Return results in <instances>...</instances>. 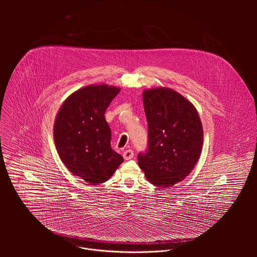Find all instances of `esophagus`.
<instances>
[{"instance_id": "obj_1", "label": "esophagus", "mask_w": 257, "mask_h": 257, "mask_svg": "<svg viewBox=\"0 0 257 257\" xmlns=\"http://www.w3.org/2000/svg\"><path fill=\"white\" fill-rule=\"evenodd\" d=\"M122 156H123V158H124L125 160H130V159H132V158L134 157V151H133L132 149L124 150Z\"/></svg>"}]
</instances>
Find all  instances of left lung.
Listing matches in <instances>:
<instances>
[{
    "label": "left lung",
    "mask_w": 257,
    "mask_h": 257,
    "mask_svg": "<svg viewBox=\"0 0 257 257\" xmlns=\"http://www.w3.org/2000/svg\"><path fill=\"white\" fill-rule=\"evenodd\" d=\"M147 147L139 166L154 186L167 188L185 179L203 147V127L196 108L177 92L157 88L144 92Z\"/></svg>",
    "instance_id": "obj_1"
}]
</instances>
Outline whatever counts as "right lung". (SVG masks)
<instances>
[{"label":"right lung","mask_w":257,"mask_h":257,"mask_svg":"<svg viewBox=\"0 0 257 257\" xmlns=\"http://www.w3.org/2000/svg\"><path fill=\"white\" fill-rule=\"evenodd\" d=\"M119 89L91 85L70 95L54 123V143L68 170L92 185L109 180L123 162L110 147V128L105 112Z\"/></svg>","instance_id":"obj_1"}]
</instances>
